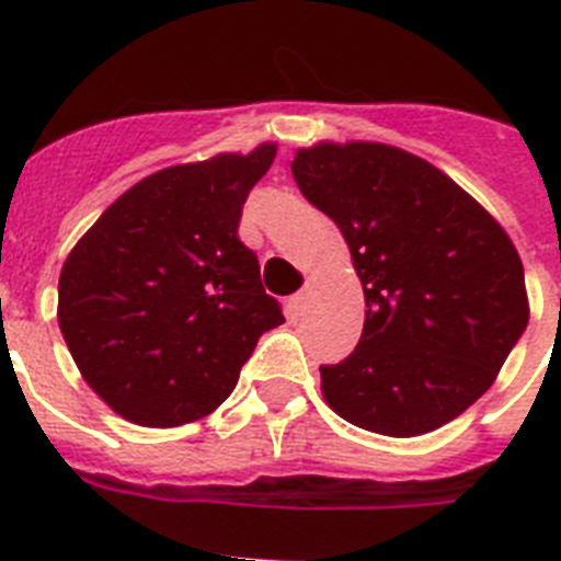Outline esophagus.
Segmentation results:
<instances>
[{
    "mask_svg": "<svg viewBox=\"0 0 561 561\" xmlns=\"http://www.w3.org/2000/svg\"><path fill=\"white\" fill-rule=\"evenodd\" d=\"M286 309H289L291 320H300V317L306 314V309H309V295H306V291H300V295L289 297V306H286Z\"/></svg>",
    "mask_w": 561,
    "mask_h": 561,
    "instance_id": "1",
    "label": "esophagus"
}]
</instances>
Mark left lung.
Returning <instances> with one entry per match:
<instances>
[{
    "label": "left lung",
    "mask_w": 561,
    "mask_h": 561,
    "mask_svg": "<svg viewBox=\"0 0 561 561\" xmlns=\"http://www.w3.org/2000/svg\"><path fill=\"white\" fill-rule=\"evenodd\" d=\"M291 176L340 227L368 306L354 354L320 368L329 408L393 438L458 419L528 325L512 238L447 173L393 146L300 148Z\"/></svg>",
    "instance_id": "1"
}]
</instances>
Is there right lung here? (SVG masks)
<instances>
[{
  "instance_id": "1",
  "label": "right lung",
  "mask_w": 561,
  "mask_h": 561,
  "mask_svg": "<svg viewBox=\"0 0 561 561\" xmlns=\"http://www.w3.org/2000/svg\"><path fill=\"white\" fill-rule=\"evenodd\" d=\"M252 153L162 168L106 207L58 277V325L87 385L123 419L180 427L236 388L257 336L284 323L238 238L275 160Z\"/></svg>"
}]
</instances>
